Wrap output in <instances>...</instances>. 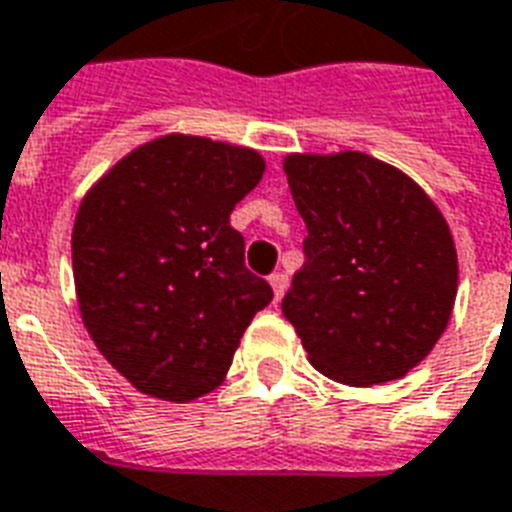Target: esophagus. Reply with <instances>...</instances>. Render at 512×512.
I'll return each mask as SVG.
<instances>
[{
    "instance_id": "esophagus-1",
    "label": "esophagus",
    "mask_w": 512,
    "mask_h": 512,
    "mask_svg": "<svg viewBox=\"0 0 512 512\" xmlns=\"http://www.w3.org/2000/svg\"><path fill=\"white\" fill-rule=\"evenodd\" d=\"M269 285H272V291H275V301H280L283 299L285 288H288V275H283V272L269 275Z\"/></svg>"
}]
</instances>
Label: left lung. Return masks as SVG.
I'll use <instances>...</instances> for the list:
<instances>
[{
    "label": "left lung",
    "instance_id": "8db88e82",
    "mask_svg": "<svg viewBox=\"0 0 512 512\" xmlns=\"http://www.w3.org/2000/svg\"><path fill=\"white\" fill-rule=\"evenodd\" d=\"M304 267L285 320L320 374L350 387L406 376L430 355L457 301L451 229L422 186L363 152L288 154Z\"/></svg>",
    "mask_w": 512,
    "mask_h": 512
}]
</instances>
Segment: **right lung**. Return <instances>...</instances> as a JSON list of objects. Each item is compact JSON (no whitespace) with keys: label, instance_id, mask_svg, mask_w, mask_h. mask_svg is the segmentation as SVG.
<instances>
[{"label":"right lung","instance_id":"add662e5","mask_svg":"<svg viewBox=\"0 0 512 512\" xmlns=\"http://www.w3.org/2000/svg\"><path fill=\"white\" fill-rule=\"evenodd\" d=\"M264 170L256 149L168 133L125 154L79 202V315L114 371L149 398L189 403L216 390L272 301L229 224Z\"/></svg>","mask_w":512,"mask_h":512}]
</instances>
